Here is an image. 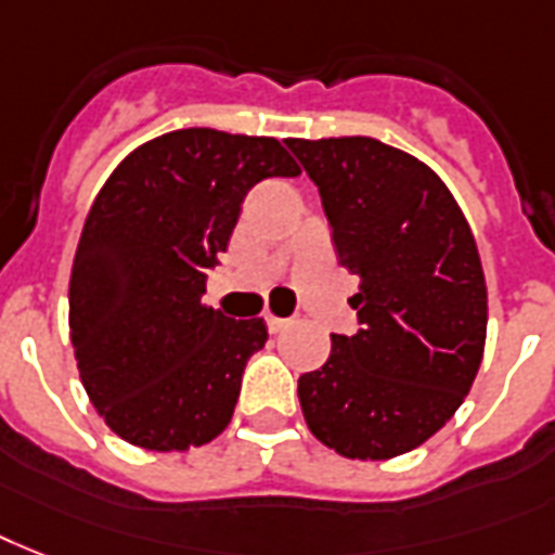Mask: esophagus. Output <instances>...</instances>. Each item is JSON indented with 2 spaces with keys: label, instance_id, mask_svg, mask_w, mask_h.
<instances>
[{
  "label": "esophagus",
  "instance_id": "esophagus-1",
  "mask_svg": "<svg viewBox=\"0 0 555 555\" xmlns=\"http://www.w3.org/2000/svg\"><path fill=\"white\" fill-rule=\"evenodd\" d=\"M264 322H268L270 333H282L287 324H291V319H282V317H273V313H268V317H264Z\"/></svg>",
  "mask_w": 555,
  "mask_h": 555
}]
</instances>
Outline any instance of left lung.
<instances>
[{
    "mask_svg": "<svg viewBox=\"0 0 555 555\" xmlns=\"http://www.w3.org/2000/svg\"><path fill=\"white\" fill-rule=\"evenodd\" d=\"M319 188L339 264L362 279L359 331L299 376L310 434L362 462L418 448L465 402L488 287L465 214L425 162L379 139H287Z\"/></svg>",
    "mask_w": 555,
    "mask_h": 555,
    "instance_id": "left-lung-1",
    "label": "left lung"
}]
</instances>
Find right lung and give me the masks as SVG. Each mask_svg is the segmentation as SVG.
<instances>
[{"mask_svg":"<svg viewBox=\"0 0 555 555\" xmlns=\"http://www.w3.org/2000/svg\"><path fill=\"white\" fill-rule=\"evenodd\" d=\"M270 176H299L276 139L184 128L130 153L90 207L70 273V341L90 402L130 444L199 448L231 422L268 327L202 296L247 191Z\"/></svg>","mask_w":555,"mask_h":555,"instance_id":"1","label":"right lung"}]
</instances>
